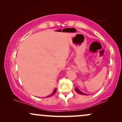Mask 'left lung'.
Listing matches in <instances>:
<instances>
[{
  "label": "left lung",
  "instance_id": "1",
  "mask_svg": "<svg viewBox=\"0 0 122 122\" xmlns=\"http://www.w3.org/2000/svg\"><path fill=\"white\" fill-rule=\"evenodd\" d=\"M75 91L77 92L78 93H79V94H81V95H88L87 94H86V93H83V92H82L81 91H80L79 89H78L77 87H76L75 88Z\"/></svg>",
  "mask_w": 122,
  "mask_h": 122
}]
</instances>
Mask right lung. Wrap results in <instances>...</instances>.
I'll use <instances>...</instances> for the list:
<instances>
[{
	"instance_id": "right-lung-1",
	"label": "right lung",
	"mask_w": 122,
	"mask_h": 122,
	"mask_svg": "<svg viewBox=\"0 0 122 122\" xmlns=\"http://www.w3.org/2000/svg\"><path fill=\"white\" fill-rule=\"evenodd\" d=\"M56 91H57V89H54V91H53V93H51V95H49V96H48V97H50V96H53V95H54V93H56Z\"/></svg>"
}]
</instances>
